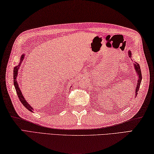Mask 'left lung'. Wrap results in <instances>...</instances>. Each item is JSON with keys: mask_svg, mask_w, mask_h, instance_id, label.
Listing matches in <instances>:
<instances>
[{"mask_svg": "<svg viewBox=\"0 0 154 154\" xmlns=\"http://www.w3.org/2000/svg\"><path fill=\"white\" fill-rule=\"evenodd\" d=\"M128 55H129V57H131V51H128ZM134 67H135V69H136V72H137V74L139 75V79L138 80H137V86L136 87V93L135 95L137 96V92L139 91V87H140V85H141V79H142V75H141V68H140V66L139 65L138 63H134Z\"/></svg>", "mask_w": 154, "mask_h": 154, "instance_id": "obj_1", "label": "left lung"}]
</instances>
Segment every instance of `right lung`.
<instances>
[{
	"instance_id": "1",
	"label": "right lung",
	"mask_w": 154,
	"mask_h": 154,
	"mask_svg": "<svg viewBox=\"0 0 154 154\" xmlns=\"http://www.w3.org/2000/svg\"><path fill=\"white\" fill-rule=\"evenodd\" d=\"M23 57H24V55H23L21 57L20 63V64H19V66L15 67L14 69H13V83H14V86H15V90H16V93H17L18 97H19V99H20V100L21 102V103H22L24 106V107H26V108L29 110V111L32 112L33 108H32V107H31L30 105L27 103L26 99H24L23 96L22 95V93H21V91L20 89V87H19V86H18L17 82V72H18L19 66H20V64L21 63V61L23 60Z\"/></svg>"
}]
</instances>
